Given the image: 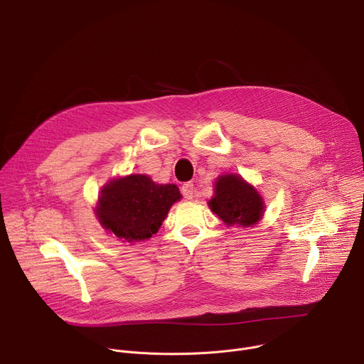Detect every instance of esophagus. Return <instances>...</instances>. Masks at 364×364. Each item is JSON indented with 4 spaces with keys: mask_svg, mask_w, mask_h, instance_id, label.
<instances>
[{
    "mask_svg": "<svg viewBox=\"0 0 364 364\" xmlns=\"http://www.w3.org/2000/svg\"><path fill=\"white\" fill-rule=\"evenodd\" d=\"M181 193L184 196V198L187 200H191L194 197V184L191 181L188 183H184L183 187H181Z\"/></svg>",
    "mask_w": 364,
    "mask_h": 364,
    "instance_id": "34e87169",
    "label": "esophagus"
}]
</instances>
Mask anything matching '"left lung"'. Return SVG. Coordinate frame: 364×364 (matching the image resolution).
Returning a JSON list of instances; mask_svg holds the SVG:
<instances>
[{
    "mask_svg": "<svg viewBox=\"0 0 364 364\" xmlns=\"http://www.w3.org/2000/svg\"><path fill=\"white\" fill-rule=\"evenodd\" d=\"M209 207L228 226L239 228L255 226L265 212L262 196L237 174L218 177Z\"/></svg>",
    "mask_w": 364,
    "mask_h": 364,
    "instance_id": "8db88e82",
    "label": "left lung"
}]
</instances>
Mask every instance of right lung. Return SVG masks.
<instances>
[{"mask_svg":"<svg viewBox=\"0 0 364 364\" xmlns=\"http://www.w3.org/2000/svg\"><path fill=\"white\" fill-rule=\"evenodd\" d=\"M180 198L176 184H157L148 176L131 174L103 186L96 218L103 229L124 242H141L159 232L170 207Z\"/></svg>","mask_w":364,"mask_h":364,"instance_id":"obj_1","label":"right lung"}]
</instances>
